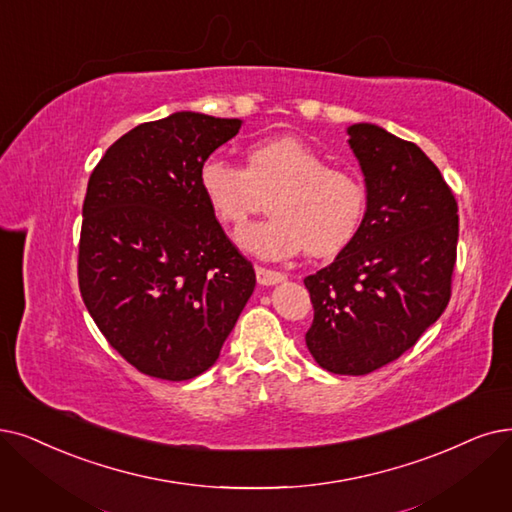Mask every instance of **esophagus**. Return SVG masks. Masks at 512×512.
<instances>
[{"label": "esophagus", "mask_w": 512, "mask_h": 512, "mask_svg": "<svg viewBox=\"0 0 512 512\" xmlns=\"http://www.w3.org/2000/svg\"><path fill=\"white\" fill-rule=\"evenodd\" d=\"M256 279L260 285H275L285 281V275L273 269H264V267H256Z\"/></svg>", "instance_id": "1"}]
</instances>
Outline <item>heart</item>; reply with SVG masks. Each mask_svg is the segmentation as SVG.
<instances>
[{
	"instance_id": "obj_1",
	"label": "heart",
	"mask_w": 512,
	"mask_h": 512,
	"mask_svg": "<svg viewBox=\"0 0 512 512\" xmlns=\"http://www.w3.org/2000/svg\"><path fill=\"white\" fill-rule=\"evenodd\" d=\"M199 187L214 214L241 224L262 208L269 195L271 216L245 224L239 248L260 258L334 256L359 233L367 191L351 172L330 168V161L298 138H264L245 151V166L210 155L199 166Z\"/></svg>"
}]
</instances>
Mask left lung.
<instances>
[{"mask_svg": "<svg viewBox=\"0 0 512 512\" xmlns=\"http://www.w3.org/2000/svg\"><path fill=\"white\" fill-rule=\"evenodd\" d=\"M365 176L359 233L304 279L315 309L304 340L323 370L363 376L395 361L452 296L458 203L424 151L374 124L346 130Z\"/></svg>", "mask_w": 512, "mask_h": 512, "instance_id": "obj_1", "label": "left lung"}]
</instances>
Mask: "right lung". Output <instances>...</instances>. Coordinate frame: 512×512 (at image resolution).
I'll return each mask as SVG.
<instances>
[{
	"label": "right lung",
	"mask_w": 512,
	"mask_h": 512,
	"mask_svg": "<svg viewBox=\"0 0 512 512\" xmlns=\"http://www.w3.org/2000/svg\"><path fill=\"white\" fill-rule=\"evenodd\" d=\"M241 119L178 111L140 124L98 161L84 199L79 292L138 372L180 382L212 367L256 273L199 187V166Z\"/></svg>",
	"instance_id": "1"
}]
</instances>
